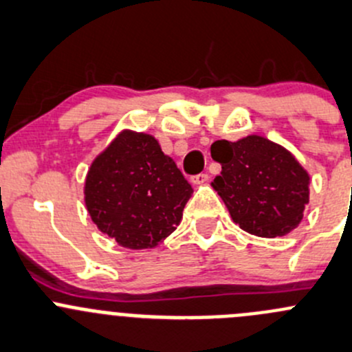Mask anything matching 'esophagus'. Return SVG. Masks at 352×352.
I'll return each instance as SVG.
<instances>
[{
  "label": "esophagus",
  "mask_w": 352,
  "mask_h": 352,
  "mask_svg": "<svg viewBox=\"0 0 352 352\" xmlns=\"http://www.w3.org/2000/svg\"><path fill=\"white\" fill-rule=\"evenodd\" d=\"M207 179H208V175H205V173H200V175L191 177V183H193V184H204V183H207Z\"/></svg>",
  "instance_id": "esophagus-1"
}]
</instances>
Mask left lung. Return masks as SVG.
<instances>
[{"label":"left lung","mask_w":352,"mask_h":352,"mask_svg":"<svg viewBox=\"0 0 352 352\" xmlns=\"http://www.w3.org/2000/svg\"><path fill=\"white\" fill-rule=\"evenodd\" d=\"M212 159L222 166L212 188L243 231L260 238L289 234L309 201V175L287 148L260 135L217 140Z\"/></svg>","instance_id":"left-lung-1"}]
</instances>
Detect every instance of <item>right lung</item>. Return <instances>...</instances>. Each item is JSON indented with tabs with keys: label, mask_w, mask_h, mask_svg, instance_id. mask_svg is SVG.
<instances>
[{
	"label": "right lung",
	"mask_w": 352,
	"mask_h": 352,
	"mask_svg": "<svg viewBox=\"0 0 352 352\" xmlns=\"http://www.w3.org/2000/svg\"><path fill=\"white\" fill-rule=\"evenodd\" d=\"M193 188L152 135L123 130L90 164L85 207L123 248H154L179 226Z\"/></svg>",
	"instance_id": "add662e5"
}]
</instances>
